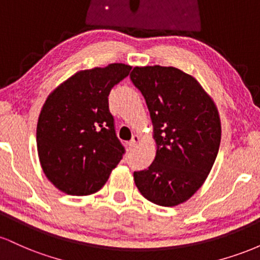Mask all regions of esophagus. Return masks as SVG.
Returning a JSON list of instances; mask_svg holds the SVG:
<instances>
[{"mask_svg": "<svg viewBox=\"0 0 260 260\" xmlns=\"http://www.w3.org/2000/svg\"><path fill=\"white\" fill-rule=\"evenodd\" d=\"M139 140H140L139 137L134 134V136L132 137V139H131V142L128 143V148H129L131 150H132V149H134V148L137 147V144H138V143H139Z\"/></svg>", "mask_w": 260, "mask_h": 260, "instance_id": "obj_1", "label": "esophagus"}]
</instances>
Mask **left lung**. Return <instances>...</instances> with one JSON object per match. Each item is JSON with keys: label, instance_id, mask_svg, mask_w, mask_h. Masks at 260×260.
Returning <instances> with one entry per match:
<instances>
[{"label": "left lung", "instance_id": "8db88e82", "mask_svg": "<svg viewBox=\"0 0 260 260\" xmlns=\"http://www.w3.org/2000/svg\"><path fill=\"white\" fill-rule=\"evenodd\" d=\"M129 77L147 103L156 143L153 164L134 171V182L148 201L175 207L202 187L215 162L219 112L201 84L178 68L134 67Z\"/></svg>", "mask_w": 260, "mask_h": 260}]
</instances>
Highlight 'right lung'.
Masks as SVG:
<instances>
[{
    "label": "right lung",
    "instance_id": "obj_1",
    "mask_svg": "<svg viewBox=\"0 0 260 260\" xmlns=\"http://www.w3.org/2000/svg\"><path fill=\"white\" fill-rule=\"evenodd\" d=\"M132 67L80 71L47 96L37 127L38 154L49 181L71 196L98 192L124 154L109 94Z\"/></svg>",
    "mask_w": 260,
    "mask_h": 260
}]
</instances>
